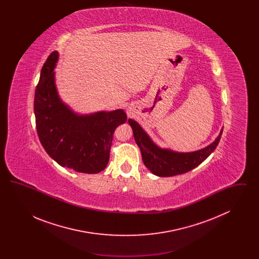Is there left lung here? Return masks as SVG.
<instances>
[{
    "instance_id": "obj_1",
    "label": "left lung",
    "mask_w": 259,
    "mask_h": 259,
    "mask_svg": "<svg viewBox=\"0 0 259 259\" xmlns=\"http://www.w3.org/2000/svg\"><path fill=\"white\" fill-rule=\"evenodd\" d=\"M128 122L132 127L136 143L141 149L144 164L150 172L158 177L177 176L196 168L218 147L223 131L222 129L215 141L208 147L185 153L158 148L139 124L133 119H129Z\"/></svg>"
}]
</instances>
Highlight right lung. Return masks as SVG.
I'll list each match as a JSON object with an SVG mask.
<instances>
[{"mask_svg":"<svg viewBox=\"0 0 259 259\" xmlns=\"http://www.w3.org/2000/svg\"><path fill=\"white\" fill-rule=\"evenodd\" d=\"M58 52L53 51L42 66L35 92L36 128L41 146L62 167L75 172L96 174L110 159L114 130L125 123L122 110L78 115L58 97L54 67Z\"/></svg>","mask_w":259,"mask_h":259,"instance_id":"add662e5","label":"right lung"}]
</instances>
